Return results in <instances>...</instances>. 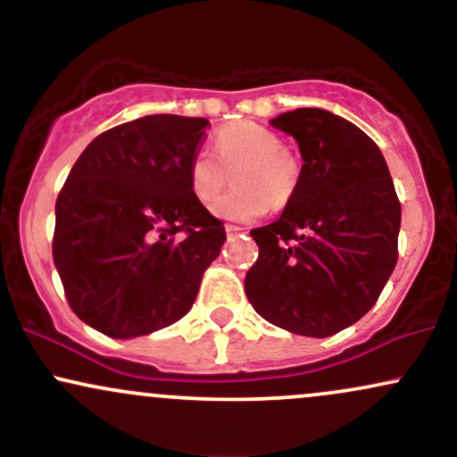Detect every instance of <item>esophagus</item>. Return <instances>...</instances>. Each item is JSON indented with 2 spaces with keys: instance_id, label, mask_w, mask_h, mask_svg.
I'll return each instance as SVG.
<instances>
[{
  "instance_id": "obj_1",
  "label": "esophagus",
  "mask_w": 457,
  "mask_h": 457,
  "mask_svg": "<svg viewBox=\"0 0 457 457\" xmlns=\"http://www.w3.org/2000/svg\"><path fill=\"white\" fill-rule=\"evenodd\" d=\"M225 232H228V236H236V234H243L245 228H238V225L228 223V225H225Z\"/></svg>"
}]
</instances>
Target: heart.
I'll list each match as a JSON object with an SVG mask.
<instances>
[{"label":"heart","mask_w":457,"mask_h":457,"mask_svg":"<svg viewBox=\"0 0 457 457\" xmlns=\"http://www.w3.org/2000/svg\"><path fill=\"white\" fill-rule=\"evenodd\" d=\"M228 176L234 188L214 206L225 221H253L295 197L301 161L275 130L253 122H234L214 135V156L197 152L188 162V188L202 206L221 197Z\"/></svg>","instance_id":"b5f03b06"}]
</instances>
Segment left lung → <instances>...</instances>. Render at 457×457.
Wrapping results in <instances>:
<instances>
[{
  "label": "left lung",
  "mask_w": 457,
  "mask_h": 457,
  "mask_svg": "<svg viewBox=\"0 0 457 457\" xmlns=\"http://www.w3.org/2000/svg\"><path fill=\"white\" fill-rule=\"evenodd\" d=\"M270 124L305 162L281 217L251 229L260 253L245 292L275 327L328 337L374 307L395 269L400 199L380 148L348 120L305 107Z\"/></svg>",
  "instance_id": "1"
}]
</instances>
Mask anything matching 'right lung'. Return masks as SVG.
Returning a JSON list of instances; mask_svg holds the SVG:
<instances>
[{"label": "right lung", "mask_w": 457, "mask_h": 457, "mask_svg": "<svg viewBox=\"0 0 457 457\" xmlns=\"http://www.w3.org/2000/svg\"><path fill=\"white\" fill-rule=\"evenodd\" d=\"M208 129L171 113L118 124L81 152L57 195L54 262L66 301L107 337L187 316L221 251L223 221L188 188Z\"/></svg>", "instance_id": "right-lung-1"}]
</instances>
